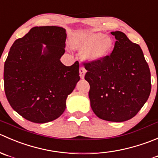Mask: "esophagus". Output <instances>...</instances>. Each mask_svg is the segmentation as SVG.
I'll list each match as a JSON object with an SVG mask.
<instances>
[{"label":"esophagus","mask_w":158,"mask_h":158,"mask_svg":"<svg viewBox=\"0 0 158 158\" xmlns=\"http://www.w3.org/2000/svg\"><path fill=\"white\" fill-rule=\"evenodd\" d=\"M79 73H80V76H81V78L84 79V74H85V73H86L85 68H83V67H81L79 69Z\"/></svg>","instance_id":"obj_1"}]
</instances>
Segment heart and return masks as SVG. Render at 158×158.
Here are the masks:
<instances>
[{
  "label": "heart",
  "mask_w": 158,
  "mask_h": 158,
  "mask_svg": "<svg viewBox=\"0 0 158 158\" xmlns=\"http://www.w3.org/2000/svg\"><path fill=\"white\" fill-rule=\"evenodd\" d=\"M74 48L86 54V59L92 63L103 61L112 51L113 39L103 33H87L73 42Z\"/></svg>",
  "instance_id": "1"
}]
</instances>
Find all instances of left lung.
<instances>
[{"label": "left lung", "mask_w": 158, "mask_h": 158, "mask_svg": "<svg viewBox=\"0 0 158 158\" xmlns=\"http://www.w3.org/2000/svg\"><path fill=\"white\" fill-rule=\"evenodd\" d=\"M116 39L110 55L100 63L85 64L86 81L94 113L101 119L123 122L134 118L148 101L151 72L141 48L124 33L112 31Z\"/></svg>", "instance_id": "1"}]
</instances>
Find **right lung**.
<instances>
[{
  "mask_svg": "<svg viewBox=\"0 0 158 158\" xmlns=\"http://www.w3.org/2000/svg\"><path fill=\"white\" fill-rule=\"evenodd\" d=\"M66 38L60 27H34L9 51L4 68L6 97L12 108L31 122L58 118L80 81L78 61L68 67L60 60Z\"/></svg>",
  "mask_w": 158,
  "mask_h": 158,
  "instance_id": "add662e5",
  "label": "right lung"
}]
</instances>
